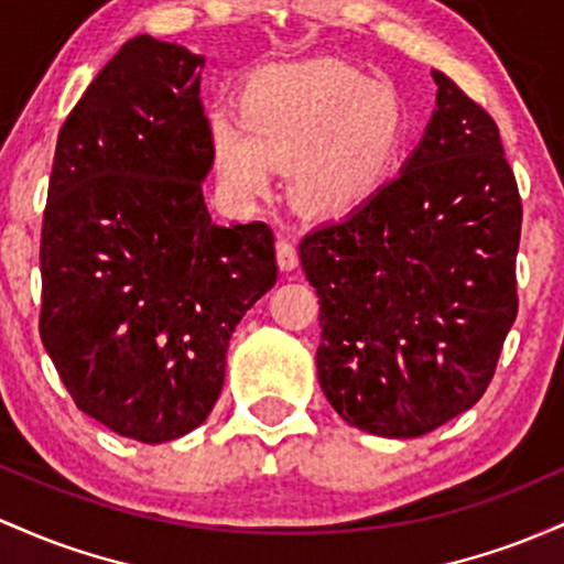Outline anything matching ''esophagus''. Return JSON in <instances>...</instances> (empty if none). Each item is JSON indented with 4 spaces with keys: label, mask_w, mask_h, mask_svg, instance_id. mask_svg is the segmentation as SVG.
<instances>
[{
    "label": "esophagus",
    "mask_w": 564,
    "mask_h": 564,
    "mask_svg": "<svg viewBox=\"0 0 564 564\" xmlns=\"http://www.w3.org/2000/svg\"><path fill=\"white\" fill-rule=\"evenodd\" d=\"M276 263H280L282 271H293L299 265V248H295L293 239L276 242Z\"/></svg>",
    "instance_id": "34e87169"
}]
</instances>
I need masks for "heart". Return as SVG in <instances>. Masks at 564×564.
Returning <instances> with one entry per match:
<instances>
[{"mask_svg": "<svg viewBox=\"0 0 564 564\" xmlns=\"http://www.w3.org/2000/svg\"><path fill=\"white\" fill-rule=\"evenodd\" d=\"M400 95L346 63H290L258 72L239 117L213 113L207 143L224 188L261 197L271 170H288L301 213L344 218L376 197L402 154Z\"/></svg>", "mask_w": 564, "mask_h": 564, "instance_id": "b5f03b06", "label": "heart"}]
</instances>
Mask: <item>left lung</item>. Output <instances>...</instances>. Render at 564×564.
<instances>
[{
    "mask_svg": "<svg viewBox=\"0 0 564 564\" xmlns=\"http://www.w3.org/2000/svg\"><path fill=\"white\" fill-rule=\"evenodd\" d=\"M402 173L301 239L319 295V386L378 436H423L474 408L517 319L522 199L501 132L451 77Z\"/></svg>",
    "mask_w": 564,
    "mask_h": 564,
    "instance_id": "obj_1",
    "label": "left lung"
}]
</instances>
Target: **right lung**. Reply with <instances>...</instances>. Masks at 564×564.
Segmentation results:
<instances>
[{
  "label": "right lung",
  "mask_w": 564,
  "mask_h": 564,
  "mask_svg": "<svg viewBox=\"0 0 564 564\" xmlns=\"http://www.w3.org/2000/svg\"><path fill=\"white\" fill-rule=\"evenodd\" d=\"M199 55L124 42L68 113L42 220V344L82 413L130 440L210 415L237 322L276 282L274 231L215 226Z\"/></svg>",
  "instance_id": "obj_1"
}]
</instances>
